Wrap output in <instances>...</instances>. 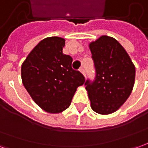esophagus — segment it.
Listing matches in <instances>:
<instances>
[{
  "label": "esophagus",
  "instance_id": "1",
  "mask_svg": "<svg viewBox=\"0 0 148 148\" xmlns=\"http://www.w3.org/2000/svg\"><path fill=\"white\" fill-rule=\"evenodd\" d=\"M79 71H80L81 73H82V74H83L84 76L86 77V71H85V69H84L83 67H81L80 70H79Z\"/></svg>",
  "mask_w": 148,
  "mask_h": 148
}]
</instances>
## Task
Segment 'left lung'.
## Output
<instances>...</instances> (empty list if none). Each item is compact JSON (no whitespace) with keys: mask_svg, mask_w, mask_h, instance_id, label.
Masks as SVG:
<instances>
[{"mask_svg":"<svg viewBox=\"0 0 148 148\" xmlns=\"http://www.w3.org/2000/svg\"><path fill=\"white\" fill-rule=\"evenodd\" d=\"M96 68V79L86 82V90L93 111L111 114L130 96L136 77V67L117 40L101 36L89 43Z\"/></svg>","mask_w":148,"mask_h":148,"instance_id":"obj_1","label":"left lung"}]
</instances>
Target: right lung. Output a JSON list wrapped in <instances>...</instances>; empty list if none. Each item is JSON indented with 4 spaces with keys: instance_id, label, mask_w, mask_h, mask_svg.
Segmentation results:
<instances>
[{
    "instance_id": "add662e5",
    "label": "right lung",
    "mask_w": 148,
    "mask_h": 148,
    "mask_svg": "<svg viewBox=\"0 0 148 148\" xmlns=\"http://www.w3.org/2000/svg\"><path fill=\"white\" fill-rule=\"evenodd\" d=\"M65 39L45 38L28 54L21 66L24 88L37 106L49 113H60L71 106L85 77L71 67L73 59L64 55Z\"/></svg>"
}]
</instances>
